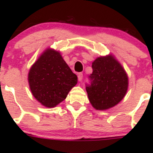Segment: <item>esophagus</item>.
<instances>
[{
    "instance_id": "1",
    "label": "esophagus",
    "mask_w": 153,
    "mask_h": 153,
    "mask_svg": "<svg viewBox=\"0 0 153 153\" xmlns=\"http://www.w3.org/2000/svg\"><path fill=\"white\" fill-rule=\"evenodd\" d=\"M82 78H83V75H82V73H79L78 74V78L79 81H82Z\"/></svg>"
}]
</instances>
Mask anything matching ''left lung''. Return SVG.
Listing matches in <instances>:
<instances>
[{"label": "left lung", "mask_w": 153, "mask_h": 153, "mask_svg": "<svg viewBox=\"0 0 153 153\" xmlns=\"http://www.w3.org/2000/svg\"><path fill=\"white\" fill-rule=\"evenodd\" d=\"M93 73L86 84L89 101L95 108L105 110L122 101L127 93L128 77L112 56L99 57L92 63Z\"/></svg>", "instance_id": "8db88e82"}]
</instances>
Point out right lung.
<instances>
[{"label": "right lung", "instance_id": "add662e5", "mask_svg": "<svg viewBox=\"0 0 153 153\" xmlns=\"http://www.w3.org/2000/svg\"><path fill=\"white\" fill-rule=\"evenodd\" d=\"M28 79L35 99L49 108L64 101L78 82L77 75L53 50H47L40 56L31 68Z\"/></svg>", "mask_w": 153, "mask_h": 153}]
</instances>
